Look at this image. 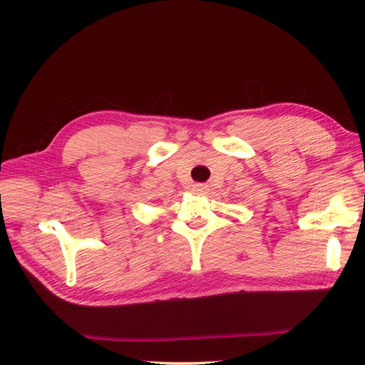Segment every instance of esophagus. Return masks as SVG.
<instances>
[{
    "instance_id": "obj_1",
    "label": "esophagus",
    "mask_w": 365,
    "mask_h": 365,
    "mask_svg": "<svg viewBox=\"0 0 365 365\" xmlns=\"http://www.w3.org/2000/svg\"><path fill=\"white\" fill-rule=\"evenodd\" d=\"M206 190V185H203V183H197V185H193V192H197V193H203Z\"/></svg>"
}]
</instances>
